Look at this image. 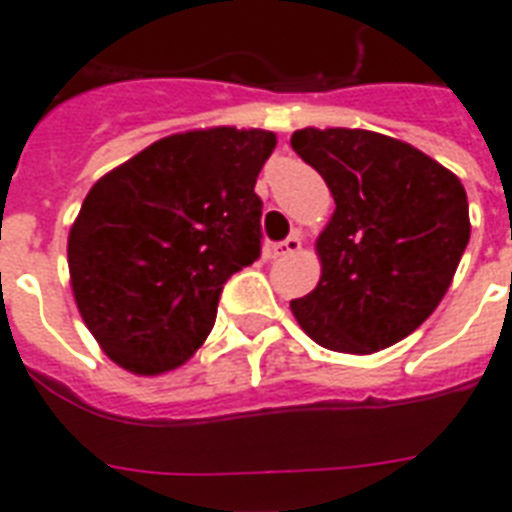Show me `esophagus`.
<instances>
[{"mask_svg": "<svg viewBox=\"0 0 512 512\" xmlns=\"http://www.w3.org/2000/svg\"><path fill=\"white\" fill-rule=\"evenodd\" d=\"M300 247H303V239H300L297 233H292V236H287V239L279 241V244L273 247V255L289 257V255H295V252H300Z\"/></svg>", "mask_w": 512, "mask_h": 512, "instance_id": "obj_1", "label": "esophagus"}]
</instances>
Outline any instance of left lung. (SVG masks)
Here are the masks:
<instances>
[{
    "instance_id": "left-lung-1",
    "label": "left lung",
    "mask_w": 512,
    "mask_h": 512,
    "mask_svg": "<svg viewBox=\"0 0 512 512\" xmlns=\"http://www.w3.org/2000/svg\"><path fill=\"white\" fill-rule=\"evenodd\" d=\"M292 148L337 204L316 241L319 284L289 303L297 324L321 348L358 356L404 340L436 311L468 247L460 177L369 130L305 127Z\"/></svg>"
}]
</instances>
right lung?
<instances>
[{
  "label": "right lung",
  "instance_id": "1",
  "mask_svg": "<svg viewBox=\"0 0 512 512\" xmlns=\"http://www.w3.org/2000/svg\"><path fill=\"white\" fill-rule=\"evenodd\" d=\"M273 148L268 130L180 132L92 185L68 233V271L111 361L162 374L207 340L225 281L260 257L255 183Z\"/></svg>",
  "mask_w": 512,
  "mask_h": 512
}]
</instances>
